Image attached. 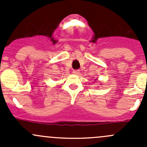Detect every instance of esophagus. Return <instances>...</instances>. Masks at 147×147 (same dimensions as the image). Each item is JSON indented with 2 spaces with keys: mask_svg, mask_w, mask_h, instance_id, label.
<instances>
[{
  "mask_svg": "<svg viewBox=\"0 0 147 147\" xmlns=\"http://www.w3.org/2000/svg\"><path fill=\"white\" fill-rule=\"evenodd\" d=\"M72 73H73L74 75H79L80 71L78 70V69H75V70H73Z\"/></svg>",
  "mask_w": 147,
  "mask_h": 147,
  "instance_id": "esophagus-1",
  "label": "esophagus"
}]
</instances>
